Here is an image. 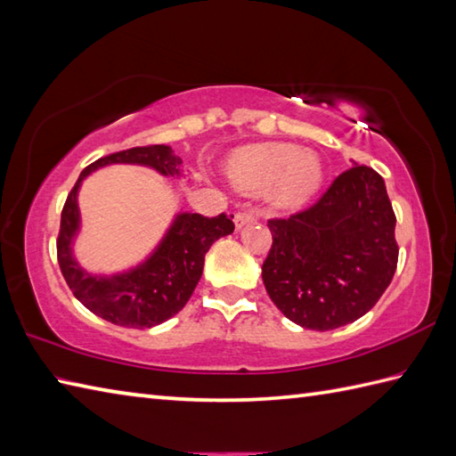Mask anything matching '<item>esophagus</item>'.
<instances>
[{
	"label": "esophagus",
	"mask_w": 456,
	"mask_h": 456,
	"mask_svg": "<svg viewBox=\"0 0 456 456\" xmlns=\"http://www.w3.org/2000/svg\"><path fill=\"white\" fill-rule=\"evenodd\" d=\"M253 221H255V213L253 211H239L237 216H235V227L240 229V227H245V225H248V223H253Z\"/></svg>",
	"instance_id": "34e87169"
}]
</instances>
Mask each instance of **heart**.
<instances>
[{
  "label": "heart",
  "instance_id": "obj_1",
  "mask_svg": "<svg viewBox=\"0 0 456 456\" xmlns=\"http://www.w3.org/2000/svg\"><path fill=\"white\" fill-rule=\"evenodd\" d=\"M229 174L248 193L273 188L280 208L296 209L312 200L323 183V164L317 154L296 144L263 142L240 149L229 160Z\"/></svg>",
  "mask_w": 456,
  "mask_h": 456
}]
</instances>
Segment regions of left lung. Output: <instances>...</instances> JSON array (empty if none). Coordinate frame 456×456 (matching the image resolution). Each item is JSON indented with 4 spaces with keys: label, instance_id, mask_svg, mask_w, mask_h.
Listing matches in <instances>:
<instances>
[{
    "label": "left lung",
    "instance_id": "8db88e82",
    "mask_svg": "<svg viewBox=\"0 0 456 456\" xmlns=\"http://www.w3.org/2000/svg\"><path fill=\"white\" fill-rule=\"evenodd\" d=\"M263 265L270 299L289 322L331 331L370 312L398 265L395 216L384 178L358 167L338 174L317 203L270 219Z\"/></svg>",
    "mask_w": 456,
    "mask_h": 456
}]
</instances>
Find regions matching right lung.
Wrapping results in <instances>:
<instances>
[{"mask_svg":"<svg viewBox=\"0 0 456 456\" xmlns=\"http://www.w3.org/2000/svg\"><path fill=\"white\" fill-rule=\"evenodd\" d=\"M108 164H141L162 176L180 178L182 159L167 144H151L95 160L82 170L78 182L68 193L61 217V233L56 240L58 265L78 302L110 323L149 329L167 322L188 304L201 278L209 247L217 239L233 233L235 225L225 213H219L217 217L178 213L159 247L141 265L111 276L86 273L72 253L74 239L80 231L78 190L86 176Z\"/></svg>","mask_w":456,"mask_h":456,"instance_id":"right-lung-1","label":"right lung"}]
</instances>
